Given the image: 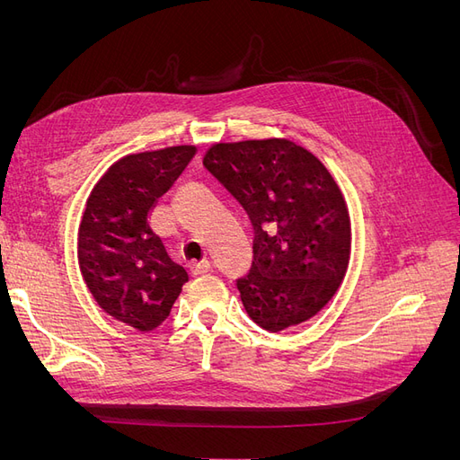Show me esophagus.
Returning a JSON list of instances; mask_svg holds the SVG:
<instances>
[{
  "mask_svg": "<svg viewBox=\"0 0 460 460\" xmlns=\"http://www.w3.org/2000/svg\"><path fill=\"white\" fill-rule=\"evenodd\" d=\"M208 270H211V262H208L207 259L201 261V262H198V264H193V267H191V274H193V276L207 274Z\"/></svg>",
  "mask_w": 460,
  "mask_h": 460,
  "instance_id": "obj_1",
  "label": "esophagus"
}]
</instances>
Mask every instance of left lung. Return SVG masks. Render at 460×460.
Returning a JSON list of instances; mask_svg holds the SVG:
<instances>
[{
  "label": "left lung",
  "mask_w": 460,
  "mask_h": 460,
  "mask_svg": "<svg viewBox=\"0 0 460 460\" xmlns=\"http://www.w3.org/2000/svg\"><path fill=\"white\" fill-rule=\"evenodd\" d=\"M203 164L253 225V264L238 280L249 318L282 332L318 314L351 257L349 208L323 161L286 137H267L213 144Z\"/></svg>",
  "instance_id": "left-lung-1"
}]
</instances>
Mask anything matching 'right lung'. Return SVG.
Segmentation results:
<instances>
[{"instance_id":"add662e5","label":"right lung","mask_w":460,"mask_h":460,"mask_svg":"<svg viewBox=\"0 0 460 460\" xmlns=\"http://www.w3.org/2000/svg\"><path fill=\"white\" fill-rule=\"evenodd\" d=\"M196 146L130 153L92 188L78 226V267L95 303L119 323L155 330L188 282L159 235L149 211L196 155Z\"/></svg>"}]
</instances>
